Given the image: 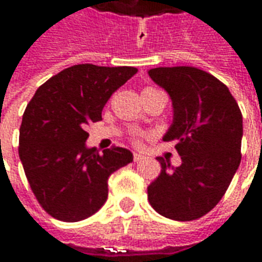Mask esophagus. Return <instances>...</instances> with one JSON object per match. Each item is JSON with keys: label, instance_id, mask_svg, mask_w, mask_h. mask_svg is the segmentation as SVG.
<instances>
[{"label": "esophagus", "instance_id": "obj_1", "mask_svg": "<svg viewBox=\"0 0 262 262\" xmlns=\"http://www.w3.org/2000/svg\"><path fill=\"white\" fill-rule=\"evenodd\" d=\"M144 159V156H143V154H140V153H135L133 154V160H135V161H142V160Z\"/></svg>", "mask_w": 262, "mask_h": 262}]
</instances>
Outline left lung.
I'll use <instances>...</instances> for the list:
<instances>
[{"instance_id":"8db88e82","label":"left lung","mask_w":262,"mask_h":262,"mask_svg":"<svg viewBox=\"0 0 262 262\" xmlns=\"http://www.w3.org/2000/svg\"><path fill=\"white\" fill-rule=\"evenodd\" d=\"M172 102V123L163 140H177L181 165L163 157L159 178L147 188L150 205L172 220L202 217L219 203L242 160L243 116L229 88L195 67L147 71Z\"/></svg>"}]
</instances>
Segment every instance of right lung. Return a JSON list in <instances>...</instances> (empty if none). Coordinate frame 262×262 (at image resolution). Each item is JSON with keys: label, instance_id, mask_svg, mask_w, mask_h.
<instances>
[{"label": "right lung", "instance_id": "obj_1", "mask_svg": "<svg viewBox=\"0 0 262 262\" xmlns=\"http://www.w3.org/2000/svg\"><path fill=\"white\" fill-rule=\"evenodd\" d=\"M135 67L77 64L53 75L28 103L19 129V159L42 208L63 222L86 219L108 198L109 176L133 161L127 148L98 153L85 127L102 119L111 95Z\"/></svg>", "mask_w": 262, "mask_h": 262}]
</instances>
